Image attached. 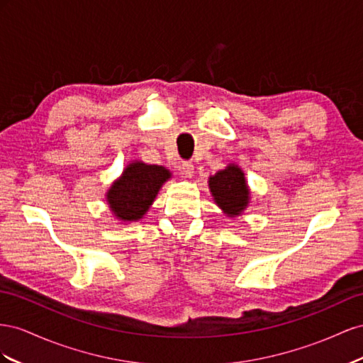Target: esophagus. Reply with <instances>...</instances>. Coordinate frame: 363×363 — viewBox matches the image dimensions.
<instances>
[{"label":"esophagus","mask_w":363,"mask_h":363,"mask_svg":"<svg viewBox=\"0 0 363 363\" xmlns=\"http://www.w3.org/2000/svg\"><path fill=\"white\" fill-rule=\"evenodd\" d=\"M181 172L185 176V178H191L194 173V165L190 161H184L181 165Z\"/></svg>","instance_id":"1"}]
</instances>
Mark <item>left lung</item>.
Segmentation results:
<instances>
[{"label":"left lung","instance_id":"1","mask_svg":"<svg viewBox=\"0 0 363 363\" xmlns=\"http://www.w3.org/2000/svg\"><path fill=\"white\" fill-rule=\"evenodd\" d=\"M208 184L216 203L225 213L235 216L247 206L250 190L245 182L243 172L237 165H228L225 170L217 172L211 176Z\"/></svg>","mask_w":363,"mask_h":363}]
</instances>
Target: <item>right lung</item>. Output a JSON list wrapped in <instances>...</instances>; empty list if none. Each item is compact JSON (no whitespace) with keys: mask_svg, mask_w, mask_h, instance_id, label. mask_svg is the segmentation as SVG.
Here are the masks:
<instances>
[{"mask_svg":"<svg viewBox=\"0 0 363 363\" xmlns=\"http://www.w3.org/2000/svg\"><path fill=\"white\" fill-rule=\"evenodd\" d=\"M170 172L161 165L132 162L108 191L111 210L121 220H138L157 198Z\"/></svg>","mask_w":363,"mask_h":363,"instance_id":"add662e5","label":"right lung"}]
</instances>
